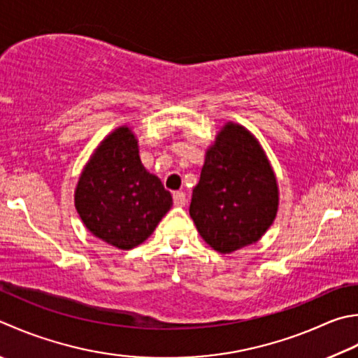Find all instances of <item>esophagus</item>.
I'll return each instance as SVG.
<instances>
[{
	"instance_id": "34e87169",
	"label": "esophagus",
	"mask_w": 358,
	"mask_h": 358,
	"mask_svg": "<svg viewBox=\"0 0 358 358\" xmlns=\"http://www.w3.org/2000/svg\"><path fill=\"white\" fill-rule=\"evenodd\" d=\"M172 199H173L175 206H185L186 201H187V200H186V195H185L183 192H173Z\"/></svg>"
}]
</instances>
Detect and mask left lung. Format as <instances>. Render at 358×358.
Segmentation results:
<instances>
[{
  "label": "left lung",
  "mask_w": 358,
  "mask_h": 358,
  "mask_svg": "<svg viewBox=\"0 0 358 358\" xmlns=\"http://www.w3.org/2000/svg\"><path fill=\"white\" fill-rule=\"evenodd\" d=\"M278 185L256 138L227 124L206 152L189 214L200 236L219 253L257 242L275 220Z\"/></svg>",
  "instance_id": "1"
}]
</instances>
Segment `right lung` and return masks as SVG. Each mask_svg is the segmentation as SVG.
<instances>
[{"mask_svg":"<svg viewBox=\"0 0 358 358\" xmlns=\"http://www.w3.org/2000/svg\"><path fill=\"white\" fill-rule=\"evenodd\" d=\"M76 209L96 237L119 250L143 243L172 206V195L145 171L129 127L103 139L83 169Z\"/></svg>","mask_w":358,"mask_h":358,"instance_id":"1","label":"right lung"}]
</instances>
